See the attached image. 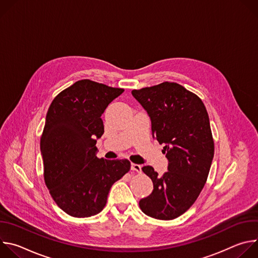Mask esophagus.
I'll use <instances>...</instances> for the list:
<instances>
[{"label": "esophagus", "mask_w": 258, "mask_h": 258, "mask_svg": "<svg viewBox=\"0 0 258 258\" xmlns=\"http://www.w3.org/2000/svg\"><path fill=\"white\" fill-rule=\"evenodd\" d=\"M132 170L134 172H141L142 171V167L140 164H136V163H133L132 164Z\"/></svg>", "instance_id": "1"}]
</instances>
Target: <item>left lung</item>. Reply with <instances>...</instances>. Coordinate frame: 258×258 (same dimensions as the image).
Segmentation results:
<instances>
[{
  "mask_svg": "<svg viewBox=\"0 0 258 258\" xmlns=\"http://www.w3.org/2000/svg\"><path fill=\"white\" fill-rule=\"evenodd\" d=\"M149 114L152 135L164 144L168 171L159 176L150 165L142 170L153 181V192L140 200L148 216L170 220L185 213L201 193L214 155V142L202 100L176 83L133 90Z\"/></svg>",
  "mask_w": 258,
  "mask_h": 258,
  "instance_id": "8db88e82",
  "label": "left lung"
}]
</instances>
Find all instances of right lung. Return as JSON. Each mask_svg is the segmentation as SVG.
Masks as SVG:
<instances>
[{"label": "right lung", "mask_w": 258, "mask_h": 258, "mask_svg": "<svg viewBox=\"0 0 258 258\" xmlns=\"http://www.w3.org/2000/svg\"><path fill=\"white\" fill-rule=\"evenodd\" d=\"M123 89L82 80L52 101L41 137L46 186L56 204L73 217L103 210L113 183L131 169L127 159L98 158L105 109Z\"/></svg>", "instance_id": "1"}]
</instances>
